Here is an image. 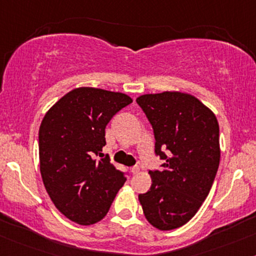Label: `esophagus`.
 I'll return each instance as SVG.
<instances>
[{
	"label": "esophagus",
	"instance_id": "1",
	"mask_svg": "<svg viewBox=\"0 0 256 256\" xmlns=\"http://www.w3.org/2000/svg\"><path fill=\"white\" fill-rule=\"evenodd\" d=\"M130 171H131V174L136 175V174L140 172V168L138 166H132V168H130Z\"/></svg>",
	"mask_w": 256,
	"mask_h": 256
}]
</instances>
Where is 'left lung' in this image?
<instances>
[{"instance_id": "obj_1", "label": "left lung", "mask_w": 256, "mask_h": 256, "mask_svg": "<svg viewBox=\"0 0 256 256\" xmlns=\"http://www.w3.org/2000/svg\"><path fill=\"white\" fill-rule=\"evenodd\" d=\"M153 128L162 171H150L152 186L138 196L148 222L162 231L187 224L209 194L220 164L215 114L182 92L143 94L136 100Z\"/></svg>"}]
</instances>
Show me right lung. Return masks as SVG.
Returning a JSON list of instances; mask_svg holds the SVG:
<instances>
[{"label":"right lung","instance_id":"add662e5","mask_svg":"<svg viewBox=\"0 0 256 256\" xmlns=\"http://www.w3.org/2000/svg\"><path fill=\"white\" fill-rule=\"evenodd\" d=\"M130 103L125 94L78 87L62 97L42 120V181L56 208L74 222L102 220L125 184V174L115 169L102 148L106 126Z\"/></svg>","mask_w":256,"mask_h":256}]
</instances>
